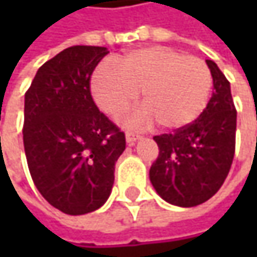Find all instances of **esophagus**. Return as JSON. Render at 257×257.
<instances>
[{
    "label": "esophagus",
    "instance_id": "obj_1",
    "mask_svg": "<svg viewBox=\"0 0 257 257\" xmlns=\"http://www.w3.org/2000/svg\"><path fill=\"white\" fill-rule=\"evenodd\" d=\"M141 138V135H138V134H134V132H126V143H128L129 146H134L138 140Z\"/></svg>",
    "mask_w": 257,
    "mask_h": 257
}]
</instances>
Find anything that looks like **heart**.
<instances>
[{
  "label": "heart",
  "instance_id": "b5f03b06",
  "mask_svg": "<svg viewBox=\"0 0 257 257\" xmlns=\"http://www.w3.org/2000/svg\"><path fill=\"white\" fill-rule=\"evenodd\" d=\"M213 78L207 64L165 46L131 50L119 70L102 65L92 76V93L102 111L119 116L143 92L144 107L123 117L128 126L180 129L195 122L208 104Z\"/></svg>",
  "mask_w": 257,
  "mask_h": 257
}]
</instances>
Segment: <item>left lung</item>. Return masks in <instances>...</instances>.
Returning a JSON list of instances; mask_svg holds the SVG:
<instances>
[{"label":"left lung","instance_id":"left-lung-1","mask_svg":"<svg viewBox=\"0 0 257 257\" xmlns=\"http://www.w3.org/2000/svg\"><path fill=\"white\" fill-rule=\"evenodd\" d=\"M213 77V95L187 126L155 135L158 159L150 167V181L159 196L179 207L208 201L229 174L235 155L236 110L231 84L216 62L207 59Z\"/></svg>","mask_w":257,"mask_h":257}]
</instances>
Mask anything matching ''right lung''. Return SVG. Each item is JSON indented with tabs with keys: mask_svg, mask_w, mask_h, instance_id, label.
I'll return each instance as SVG.
<instances>
[{
	"mask_svg": "<svg viewBox=\"0 0 257 257\" xmlns=\"http://www.w3.org/2000/svg\"><path fill=\"white\" fill-rule=\"evenodd\" d=\"M107 47L73 46L43 64L25 93L24 147L43 198L71 216L110 196L125 134L96 107L90 77Z\"/></svg>",
	"mask_w": 257,
	"mask_h": 257,
	"instance_id": "1",
	"label": "right lung"
}]
</instances>
